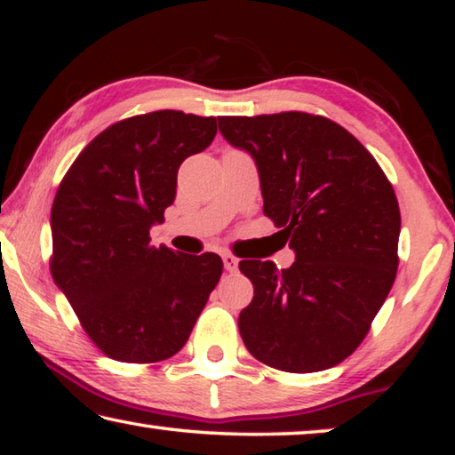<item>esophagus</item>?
Returning a JSON list of instances; mask_svg holds the SVG:
<instances>
[{
    "label": "esophagus",
    "instance_id": "1",
    "mask_svg": "<svg viewBox=\"0 0 455 455\" xmlns=\"http://www.w3.org/2000/svg\"><path fill=\"white\" fill-rule=\"evenodd\" d=\"M222 263H225V268L228 273H235L236 271V267H238V259L236 257H233V255H222Z\"/></svg>",
    "mask_w": 455,
    "mask_h": 455
}]
</instances>
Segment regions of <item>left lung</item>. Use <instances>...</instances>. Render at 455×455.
I'll return each mask as SVG.
<instances>
[{
	"label": "left lung",
	"instance_id": "8db88e82",
	"mask_svg": "<svg viewBox=\"0 0 455 455\" xmlns=\"http://www.w3.org/2000/svg\"><path fill=\"white\" fill-rule=\"evenodd\" d=\"M255 158L263 212L295 251L289 268L241 260L255 297L238 331L260 363L323 371L355 351L394 287L402 214L394 187L355 136L307 112L219 116Z\"/></svg>",
	"mask_w": 455,
	"mask_h": 455
}]
</instances>
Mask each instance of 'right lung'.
I'll list each match as a JSON object with an SVG mask.
<instances>
[{
	"mask_svg": "<svg viewBox=\"0 0 455 455\" xmlns=\"http://www.w3.org/2000/svg\"><path fill=\"white\" fill-rule=\"evenodd\" d=\"M217 118L140 114L100 132L52 206V276L104 355L156 363L179 353L222 273L214 252L150 244L174 203L176 174L211 146Z\"/></svg>",
	"mask_w": 455,
	"mask_h": 455,
	"instance_id": "add662e5",
	"label": "right lung"
}]
</instances>
